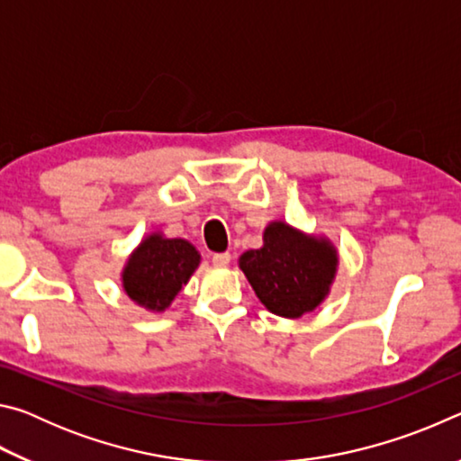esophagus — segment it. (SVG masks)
Returning <instances> with one entry per match:
<instances>
[{"mask_svg": "<svg viewBox=\"0 0 461 461\" xmlns=\"http://www.w3.org/2000/svg\"><path fill=\"white\" fill-rule=\"evenodd\" d=\"M212 260L215 267H228V264L231 262V254L230 252H220V254H213Z\"/></svg>", "mask_w": 461, "mask_h": 461, "instance_id": "obj_1", "label": "esophagus"}]
</instances>
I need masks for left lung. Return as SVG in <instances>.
I'll return each mask as SVG.
<instances>
[{"label":"left lung","mask_w":461,"mask_h":461,"mask_svg":"<svg viewBox=\"0 0 461 461\" xmlns=\"http://www.w3.org/2000/svg\"><path fill=\"white\" fill-rule=\"evenodd\" d=\"M330 241L307 238L283 221L264 231V246L241 254L240 267L258 299L280 317H301L325 299L335 275Z\"/></svg>","instance_id":"left-lung-1"}]
</instances>
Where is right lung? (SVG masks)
<instances>
[{"mask_svg": "<svg viewBox=\"0 0 461 461\" xmlns=\"http://www.w3.org/2000/svg\"><path fill=\"white\" fill-rule=\"evenodd\" d=\"M199 267V252L185 240L150 236L131 254L123 288L138 305L162 311Z\"/></svg>", "mask_w": 461, "mask_h": 461, "instance_id": "right-lung-1", "label": "right lung"}]
</instances>
